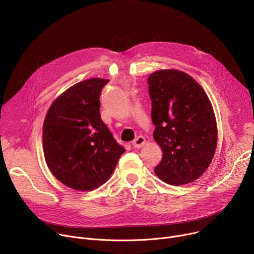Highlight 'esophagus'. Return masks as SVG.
I'll return each instance as SVG.
<instances>
[{
    "instance_id": "esophagus-1",
    "label": "esophagus",
    "mask_w": 254,
    "mask_h": 254,
    "mask_svg": "<svg viewBox=\"0 0 254 254\" xmlns=\"http://www.w3.org/2000/svg\"><path fill=\"white\" fill-rule=\"evenodd\" d=\"M145 142H146L145 138L142 136H139L134 141H132V146H134L135 148H141L142 146L145 144Z\"/></svg>"
}]
</instances>
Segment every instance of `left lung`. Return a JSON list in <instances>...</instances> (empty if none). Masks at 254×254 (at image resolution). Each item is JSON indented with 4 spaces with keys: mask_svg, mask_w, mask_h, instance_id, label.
Returning a JSON list of instances; mask_svg holds the SVG:
<instances>
[{
    "mask_svg": "<svg viewBox=\"0 0 254 254\" xmlns=\"http://www.w3.org/2000/svg\"><path fill=\"white\" fill-rule=\"evenodd\" d=\"M153 138L163 158L156 176L171 185L201 177L214 156L217 127L206 92L193 78L178 70H159L148 77Z\"/></svg>",
    "mask_w": 254,
    "mask_h": 254,
    "instance_id": "8db88e82",
    "label": "left lung"
}]
</instances>
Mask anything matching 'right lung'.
<instances>
[{"label":"right lung","mask_w":254,"mask_h":254,"mask_svg":"<svg viewBox=\"0 0 254 254\" xmlns=\"http://www.w3.org/2000/svg\"><path fill=\"white\" fill-rule=\"evenodd\" d=\"M109 80L87 79L52 103L43 125L46 164L58 180L76 190H92L110 178L126 149L100 114V96Z\"/></svg>","instance_id":"right-lung-1"}]
</instances>
